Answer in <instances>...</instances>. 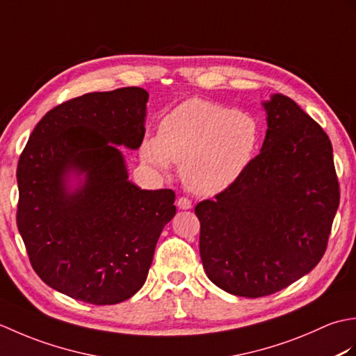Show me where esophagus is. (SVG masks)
I'll list each match as a JSON object with an SVG mask.
<instances>
[{
	"label": "esophagus",
	"instance_id": "obj_1",
	"mask_svg": "<svg viewBox=\"0 0 356 356\" xmlns=\"http://www.w3.org/2000/svg\"><path fill=\"white\" fill-rule=\"evenodd\" d=\"M191 200L186 197H179L177 199V208L179 209H191Z\"/></svg>",
	"mask_w": 356,
	"mask_h": 356
}]
</instances>
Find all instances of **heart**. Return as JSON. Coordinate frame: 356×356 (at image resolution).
<instances>
[{
	"label": "heart",
	"instance_id": "heart-1",
	"mask_svg": "<svg viewBox=\"0 0 356 356\" xmlns=\"http://www.w3.org/2000/svg\"><path fill=\"white\" fill-rule=\"evenodd\" d=\"M259 120L207 99H188L166 115L159 134L142 142V161L159 171L180 163V179L191 193L217 195L251 166L260 145Z\"/></svg>",
	"mask_w": 356,
	"mask_h": 356
}]
</instances>
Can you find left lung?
<instances>
[{
	"instance_id": "obj_1",
	"label": "left lung",
	"mask_w": 356,
	"mask_h": 356,
	"mask_svg": "<svg viewBox=\"0 0 356 356\" xmlns=\"http://www.w3.org/2000/svg\"><path fill=\"white\" fill-rule=\"evenodd\" d=\"M268 130L248 171L195 207L207 277L259 298L309 274L324 255L339 205L327 134L291 97L261 102Z\"/></svg>"
}]
</instances>
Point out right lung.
Returning <instances> with one entry per match:
<instances>
[{"label": "right lung", "mask_w": 356, "mask_h": 356, "mask_svg": "<svg viewBox=\"0 0 356 356\" xmlns=\"http://www.w3.org/2000/svg\"><path fill=\"white\" fill-rule=\"evenodd\" d=\"M147 102L139 87L74 97L38 122L19 157L17 223L30 263L84 303L131 298L176 216L174 191L133 184L119 148L140 147Z\"/></svg>", "instance_id": "1"}]
</instances>
